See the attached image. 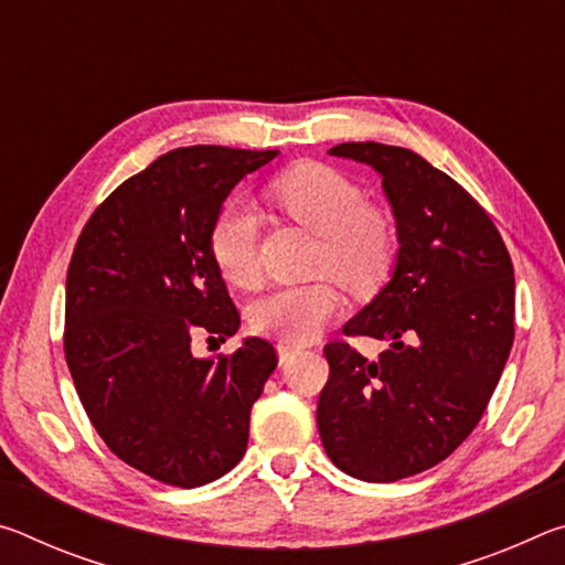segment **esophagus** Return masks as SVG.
Wrapping results in <instances>:
<instances>
[{"instance_id":"obj_1","label":"esophagus","mask_w":565,"mask_h":565,"mask_svg":"<svg viewBox=\"0 0 565 565\" xmlns=\"http://www.w3.org/2000/svg\"><path fill=\"white\" fill-rule=\"evenodd\" d=\"M276 351H279V363H289L296 353H301L299 347H294V343H286V341L276 343Z\"/></svg>"}]
</instances>
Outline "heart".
I'll return each instance as SVG.
<instances>
[{
  "label": "heart",
  "mask_w": 565,
  "mask_h": 565,
  "mask_svg": "<svg viewBox=\"0 0 565 565\" xmlns=\"http://www.w3.org/2000/svg\"><path fill=\"white\" fill-rule=\"evenodd\" d=\"M274 196L296 222L321 236L319 266L349 289L376 286L394 256V228L376 209L363 206V191L341 171L299 164L274 181ZM209 248L224 279L252 286L259 279V214L246 202H228L216 214ZM341 294L329 279L276 286L252 309L254 329L291 343L317 337L337 317Z\"/></svg>",
  "instance_id": "obj_1"
}]
</instances>
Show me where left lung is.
<instances>
[{
    "label": "left lung",
    "instance_id": "8db88e82",
    "mask_svg": "<svg viewBox=\"0 0 565 565\" xmlns=\"http://www.w3.org/2000/svg\"><path fill=\"white\" fill-rule=\"evenodd\" d=\"M329 154L381 177L398 252L388 281L343 323L388 349L376 361L343 341L323 349L317 424L341 471L391 483L444 461L481 420L513 343V264L473 196L416 151L349 141Z\"/></svg>",
    "mask_w": 565,
    "mask_h": 565
}]
</instances>
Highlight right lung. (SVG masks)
<instances>
[{
  "instance_id": "add662e5",
  "label": "right lung",
  "mask_w": 565,
  "mask_h": 565,
  "mask_svg": "<svg viewBox=\"0 0 565 565\" xmlns=\"http://www.w3.org/2000/svg\"><path fill=\"white\" fill-rule=\"evenodd\" d=\"M279 151L199 145L111 191L66 274L64 353L76 394L114 454L196 489L242 461L248 416L276 369L266 339L232 356L191 353V331L234 337L238 311L209 248L226 196Z\"/></svg>"
}]
</instances>
